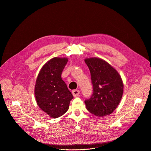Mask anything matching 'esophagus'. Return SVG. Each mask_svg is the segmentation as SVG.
<instances>
[{
	"label": "esophagus",
	"instance_id": "obj_1",
	"mask_svg": "<svg viewBox=\"0 0 151 151\" xmlns=\"http://www.w3.org/2000/svg\"><path fill=\"white\" fill-rule=\"evenodd\" d=\"M72 93H73V95L74 97H77V96H78L79 95L80 91L78 90H74L72 91Z\"/></svg>",
	"mask_w": 151,
	"mask_h": 151
}]
</instances>
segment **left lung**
Wrapping results in <instances>:
<instances>
[{"label": "left lung", "instance_id": "obj_1", "mask_svg": "<svg viewBox=\"0 0 151 151\" xmlns=\"http://www.w3.org/2000/svg\"><path fill=\"white\" fill-rule=\"evenodd\" d=\"M85 63L90 69L93 94L85 103L88 111L97 116L111 114L119 105L123 94L124 85L121 76L105 61L86 58Z\"/></svg>", "mask_w": 151, "mask_h": 151}]
</instances>
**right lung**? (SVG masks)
Here are the masks:
<instances>
[{
	"label": "right lung",
	"mask_w": 151,
	"mask_h": 151,
	"mask_svg": "<svg viewBox=\"0 0 151 151\" xmlns=\"http://www.w3.org/2000/svg\"><path fill=\"white\" fill-rule=\"evenodd\" d=\"M68 60L55 57L41 68L35 88L40 108L50 117L58 118L68 110L73 96L62 80L61 73Z\"/></svg>",
	"instance_id": "right-lung-1"
}]
</instances>
